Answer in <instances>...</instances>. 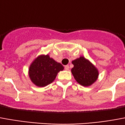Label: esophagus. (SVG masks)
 Wrapping results in <instances>:
<instances>
[{"label":"esophagus","mask_w":125,"mask_h":125,"mask_svg":"<svg viewBox=\"0 0 125 125\" xmlns=\"http://www.w3.org/2000/svg\"><path fill=\"white\" fill-rule=\"evenodd\" d=\"M64 68H65V70H69V69H70V67H69V65H65V67H64Z\"/></svg>","instance_id":"obj_1"}]
</instances>
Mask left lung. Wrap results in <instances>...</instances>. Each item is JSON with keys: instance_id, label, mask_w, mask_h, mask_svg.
Segmentation results:
<instances>
[{"instance_id": "8db88e82", "label": "left lung", "mask_w": 125, "mask_h": 125, "mask_svg": "<svg viewBox=\"0 0 125 125\" xmlns=\"http://www.w3.org/2000/svg\"><path fill=\"white\" fill-rule=\"evenodd\" d=\"M73 67L72 73L76 81L84 87L91 85L99 76V72L95 65L88 60L81 56L72 61Z\"/></svg>"}]
</instances>
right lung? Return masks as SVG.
<instances>
[{"instance_id":"right-lung-1","label":"right lung","mask_w":125,"mask_h":125,"mask_svg":"<svg viewBox=\"0 0 125 125\" xmlns=\"http://www.w3.org/2000/svg\"><path fill=\"white\" fill-rule=\"evenodd\" d=\"M63 68L61 63L55 62L49 55H41L30 65L28 73L33 83L38 87H45L52 83L58 72Z\"/></svg>"}]
</instances>
